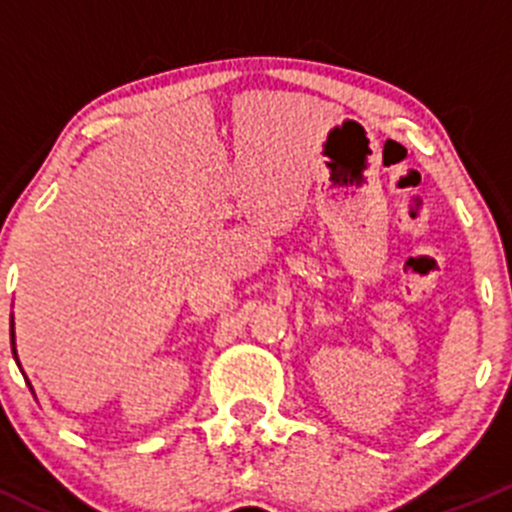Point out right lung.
Returning a JSON list of instances; mask_svg holds the SVG:
<instances>
[{"label":"right lung","mask_w":512,"mask_h":512,"mask_svg":"<svg viewBox=\"0 0 512 512\" xmlns=\"http://www.w3.org/2000/svg\"><path fill=\"white\" fill-rule=\"evenodd\" d=\"M12 352H14V359H17V349H14V319H12ZM19 364V361H17Z\"/></svg>","instance_id":"add662e5"}]
</instances>
